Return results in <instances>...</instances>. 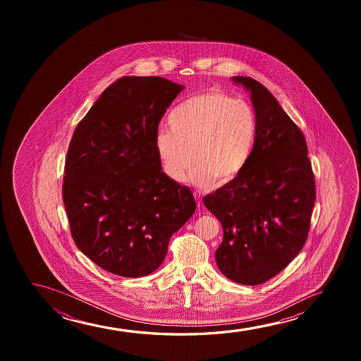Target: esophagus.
Wrapping results in <instances>:
<instances>
[{"label": "esophagus", "mask_w": 361, "mask_h": 361, "mask_svg": "<svg viewBox=\"0 0 361 361\" xmlns=\"http://www.w3.org/2000/svg\"><path fill=\"white\" fill-rule=\"evenodd\" d=\"M193 196H195L196 201H197L198 207H200V206H202V200H201V197H200V195H198L197 192H195L193 193Z\"/></svg>", "instance_id": "esophagus-1"}]
</instances>
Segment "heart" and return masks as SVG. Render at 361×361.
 Segmentation results:
<instances>
[{"label": "heart", "mask_w": 361, "mask_h": 361, "mask_svg": "<svg viewBox=\"0 0 361 361\" xmlns=\"http://www.w3.org/2000/svg\"><path fill=\"white\" fill-rule=\"evenodd\" d=\"M168 130H159L154 147L164 173L175 183L186 178L197 188L233 183L252 157L257 114L252 104L218 90L195 94L169 114ZM194 154L192 156V154Z\"/></svg>", "instance_id": "obj_1"}]
</instances>
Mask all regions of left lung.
Masks as SVG:
<instances>
[{
	"label": "left lung",
	"mask_w": 361,
	"mask_h": 361,
	"mask_svg": "<svg viewBox=\"0 0 361 361\" xmlns=\"http://www.w3.org/2000/svg\"><path fill=\"white\" fill-rule=\"evenodd\" d=\"M249 90L257 114L252 157L233 183L203 198L223 227L216 262L224 276L260 285L282 271L305 245L316 201L306 139L271 92L234 76Z\"/></svg>",
	"instance_id": "8db88e82"
}]
</instances>
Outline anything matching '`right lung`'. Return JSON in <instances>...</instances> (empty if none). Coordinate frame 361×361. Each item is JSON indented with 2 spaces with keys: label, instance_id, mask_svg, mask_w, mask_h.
Segmentation results:
<instances>
[{
  "label": "right lung",
  "instance_id": "1",
  "mask_svg": "<svg viewBox=\"0 0 361 361\" xmlns=\"http://www.w3.org/2000/svg\"><path fill=\"white\" fill-rule=\"evenodd\" d=\"M183 86L124 76L80 121L65 160L63 201L76 247L106 271H155L173 233L196 209L190 188L161 171L160 119Z\"/></svg>",
  "mask_w": 361,
  "mask_h": 361
}]
</instances>
